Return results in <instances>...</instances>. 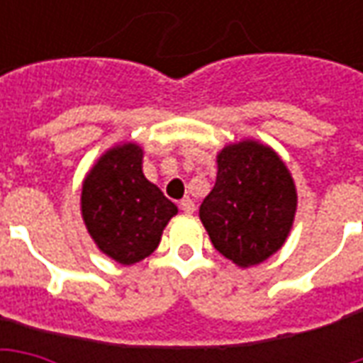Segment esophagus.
<instances>
[{"label":"esophagus","instance_id":"34e87169","mask_svg":"<svg viewBox=\"0 0 363 363\" xmlns=\"http://www.w3.org/2000/svg\"><path fill=\"white\" fill-rule=\"evenodd\" d=\"M179 206H181V210L184 213H192V212H194V202H192L190 198H182L181 202H179Z\"/></svg>","mask_w":363,"mask_h":363}]
</instances>
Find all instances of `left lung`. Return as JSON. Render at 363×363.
<instances>
[{
  "instance_id": "obj_1",
  "label": "left lung",
  "mask_w": 363,
  "mask_h": 363,
  "mask_svg": "<svg viewBox=\"0 0 363 363\" xmlns=\"http://www.w3.org/2000/svg\"><path fill=\"white\" fill-rule=\"evenodd\" d=\"M216 161L218 177L200 206V221L213 247L233 264H260L280 251L294 228V177L280 155L259 140L228 143Z\"/></svg>"
}]
</instances>
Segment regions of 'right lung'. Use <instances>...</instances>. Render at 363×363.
<instances>
[{"label":"right lung","instance_id":"obj_1","mask_svg":"<svg viewBox=\"0 0 363 363\" xmlns=\"http://www.w3.org/2000/svg\"><path fill=\"white\" fill-rule=\"evenodd\" d=\"M143 150L120 142L104 151L82 184V218L96 249L132 267L157 249L179 208L145 179Z\"/></svg>","mask_w":363,"mask_h":363}]
</instances>
